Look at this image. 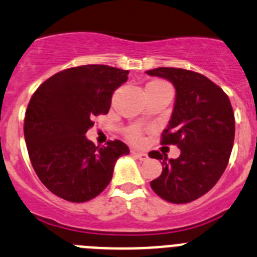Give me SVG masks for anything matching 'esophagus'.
Listing matches in <instances>:
<instances>
[{"label":"esophagus","mask_w":257,"mask_h":257,"mask_svg":"<svg viewBox=\"0 0 257 257\" xmlns=\"http://www.w3.org/2000/svg\"><path fill=\"white\" fill-rule=\"evenodd\" d=\"M131 154H133V156H135L136 158H139V160H142V161H144V160H147V158H148V154L144 153V152L135 151V149H133V151H131Z\"/></svg>","instance_id":"esophagus-1"}]
</instances>
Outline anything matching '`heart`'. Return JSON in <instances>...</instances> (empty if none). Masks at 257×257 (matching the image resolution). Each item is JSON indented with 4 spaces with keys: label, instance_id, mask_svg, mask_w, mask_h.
<instances>
[{
    "label": "heart",
    "instance_id": "1",
    "mask_svg": "<svg viewBox=\"0 0 257 257\" xmlns=\"http://www.w3.org/2000/svg\"><path fill=\"white\" fill-rule=\"evenodd\" d=\"M147 86H169L166 82H163V81H152V82H149ZM128 138H130L133 142L135 143H139L142 142V134H140V131L138 130V128H133V130L128 131Z\"/></svg>",
    "mask_w": 257,
    "mask_h": 257
}]
</instances>
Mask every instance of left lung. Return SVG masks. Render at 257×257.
<instances>
[{"label": "left lung", "instance_id": "1", "mask_svg": "<svg viewBox=\"0 0 257 257\" xmlns=\"http://www.w3.org/2000/svg\"><path fill=\"white\" fill-rule=\"evenodd\" d=\"M147 74L169 79L176 90L174 112L161 143L178 145L181 152L176 160L149 152L163 166L151 187L165 201L188 203L206 194L225 171L234 142L233 108L228 95L203 74L166 67Z\"/></svg>", "mask_w": 257, "mask_h": 257}]
</instances>
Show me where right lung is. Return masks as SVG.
Here are the masks:
<instances>
[{"instance_id": "obj_1", "label": "right lung", "mask_w": 257, "mask_h": 257, "mask_svg": "<svg viewBox=\"0 0 257 257\" xmlns=\"http://www.w3.org/2000/svg\"><path fill=\"white\" fill-rule=\"evenodd\" d=\"M128 70L90 64L46 79L32 95L24 119L29 160L45 187L69 202L90 201L110 183L115 161L130 153L121 140L95 147L85 134L106 114Z\"/></svg>"}]
</instances>
